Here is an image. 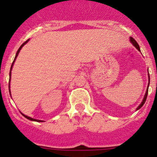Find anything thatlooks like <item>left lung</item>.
Wrapping results in <instances>:
<instances>
[{
  "instance_id": "1",
  "label": "left lung",
  "mask_w": 157,
  "mask_h": 157,
  "mask_svg": "<svg viewBox=\"0 0 157 157\" xmlns=\"http://www.w3.org/2000/svg\"><path fill=\"white\" fill-rule=\"evenodd\" d=\"M130 42H131V43H132V45H134V46L135 47V48H137V49H138V51H140V47H139V45H138V43H137V41H136L135 40H134L132 37H130ZM140 52H141V51H140ZM148 72H149V71H148ZM148 75H149V76H148V78H149V83H148V87H147L146 92H145V96H144V98H143V100H142V101H141V103L139 105H138V108L136 109V110H138V109H141V107L143 106L144 104H145V101H146L147 95H148V90H149V82H150V78H149V74H148Z\"/></svg>"
}]
</instances>
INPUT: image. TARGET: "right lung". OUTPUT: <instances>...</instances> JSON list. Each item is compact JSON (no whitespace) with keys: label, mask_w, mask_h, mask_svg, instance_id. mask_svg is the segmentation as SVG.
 <instances>
[{"label":"right lung","mask_w":157,"mask_h":157,"mask_svg":"<svg viewBox=\"0 0 157 157\" xmlns=\"http://www.w3.org/2000/svg\"><path fill=\"white\" fill-rule=\"evenodd\" d=\"M29 40H30V39H28V40H27V41H25V42L23 43V44H22V45H21V46L19 47V49H18L17 52H16V56H15V59H14L13 62H12V66H11L10 72H9V84H8V88H9V93H11V92H10V80H11V75H12V67H13V65H14V63H15V61H16V58H17L18 55H19V51L21 50V48H23V47L24 46V45H26V44H27V42H28V41H29ZM11 97H12V96H11ZM21 114L23 115V116H24L25 118H27V120H31V121H35V122H43L42 120H35V119H33V118H31V117H29V116H26V115L23 114V113H22V112H21Z\"/></svg>","instance_id":"1"}]
</instances>
